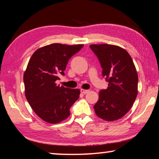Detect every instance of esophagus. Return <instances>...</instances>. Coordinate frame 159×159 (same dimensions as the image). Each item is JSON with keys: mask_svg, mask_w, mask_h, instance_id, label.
<instances>
[{"mask_svg": "<svg viewBox=\"0 0 159 159\" xmlns=\"http://www.w3.org/2000/svg\"><path fill=\"white\" fill-rule=\"evenodd\" d=\"M90 90H84V89H81L80 90V92L83 94H87L88 93H89Z\"/></svg>", "mask_w": 159, "mask_h": 159, "instance_id": "obj_1", "label": "esophagus"}]
</instances>
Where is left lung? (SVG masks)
Segmentation results:
<instances>
[{
    "label": "left lung",
    "instance_id": "left-lung-1",
    "mask_svg": "<svg viewBox=\"0 0 159 159\" xmlns=\"http://www.w3.org/2000/svg\"><path fill=\"white\" fill-rule=\"evenodd\" d=\"M90 48L98 57L102 76L108 82L107 89L99 92L94 105L96 115L113 121L124 116L137 96L138 75L132 58L126 50L111 44H92Z\"/></svg>",
    "mask_w": 159,
    "mask_h": 159
}]
</instances>
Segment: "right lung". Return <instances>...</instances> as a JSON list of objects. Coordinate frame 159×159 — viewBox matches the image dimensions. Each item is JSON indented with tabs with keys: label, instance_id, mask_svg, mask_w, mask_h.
I'll use <instances>...</instances> for the list:
<instances>
[{
	"label": "right lung",
	"instance_id": "1",
	"mask_svg": "<svg viewBox=\"0 0 159 159\" xmlns=\"http://www.w3.org/2000/svg\"><path fill=\"white\" fill-rule=\"evenodd\" d=\"M83 44H52L35 52L24 73L25 93L30 106L43 120L57 123L66 119L70 108L80 97L79 89L60 87L55 83L69 59Z\"/></svg>",
	"mask_w": 159,
	"mask_h": 159
}]
</instances>
